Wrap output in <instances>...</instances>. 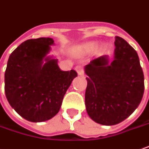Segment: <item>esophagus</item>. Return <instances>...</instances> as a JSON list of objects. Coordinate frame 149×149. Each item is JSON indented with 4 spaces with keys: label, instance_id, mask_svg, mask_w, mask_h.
<instances>
[{
    "label": "esophagus",
    "instance_id": "1",
    "mask_svg": "<svg viewBox=\"0 0 149 149\" xmlns=\"http://www.w3.org/2000/svg\"><path fill=\"white\" fill-rule=\"evenodd\" d=\"M75 70H76L79 75H84V70H83V67H82L81 65H77L76 67H75Z\"/></svg>",
    "mask_w": 149,
    "mask_h": 149
}]
</instances>
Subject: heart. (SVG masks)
Masks as SVG:
<instances>
[{
	"instance_id": "heart-1",
	"label": "heart",
	"mask_w": 149,
	"mask_h": 149,
	"mask_svg": "<svg viewBox=\"0 0 149 149\" xmlns=\"http://www.w3.org/2000/svg\"><path fill=\"white\" fill-rule=\"evenodd\" d=\"M96 43L95 42H88L84 46V48L87 50V51H91V50H93V49H94L96 47Z\"/></svg>"
}]
</instances>
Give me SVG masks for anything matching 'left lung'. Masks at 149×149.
Returning a JSON list of instances; mask_svg holds the SVG:
<instances>
[{"mask_svg":"<svg viewBox=\"0 0 149 149\" xmlns=\"http://www.w3.org/2000/svg\"><path fill=\"white\" fill-rule=\"evenodd\" d=\"M114 57L107 55L85 65L87 112L95 122L114 125L139 107L144 91V77L136 51L122 38H115Z\"/></svg>","mask_w":149,"mask_h":149,"instance_id":"1","label":"left lung"}]
</instances>
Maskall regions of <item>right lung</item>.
I'll list each match as a JSON object with an SVG mask.
<instances>
[{"label":"right lung","mask_w":149,"mask_h":149,"mask_svg":"<svg viewBox=\"0 0 149 149\" xmlns=\"http://www.w3.org/2000/svg\"><path fill=\"white\" fill-rule=\"evenodd\" d=\"M54 40L39 38L22 42L10 56L5 72V93L18 114L42 122L60 111L63 97L77 72L62 71L57 59L48 56Z\"/></svg>","instance_id":"right-lung-1"}]
</instances>
